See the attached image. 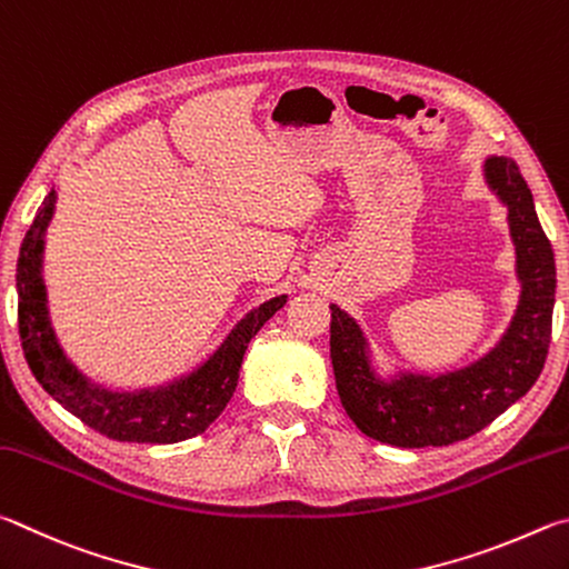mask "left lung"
<instances>
[{
	"instance_id": "8db88e82",
	"label": "left lung",
	"mask_w": 569,
	"mask_h": 569,
	"mask_svg": "<svg viewBox=\"0 0 569 569\" xmlns=\"http://www.w3.org/2000/svg\"><path fill=\"white\" fill-rule=\"evenodd\" d=\"M485 179L507 207L522 292L507 332L490 352L445 375L400 372L382 380L350 315L330 305V357L345 412L377 442L442 447L485 430L540 377L552 337L555 254L532 192L512 159L490 157Z\"/></svg>"
}]
</instances>
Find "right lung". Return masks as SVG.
Segmentation results:
<instances>
[{
	"instance_id": "1",
	"label": "right lung",
	"mask_w": 569,
	"mask_h": 569,
	"mask_svg": "<svg viewBox=\"0 0 569 569\" xmlns=\"http://www.w3.org/2000/svg\"><path fill=\"white\" fill-rule=\"evenodd\" d=\"M54 202L57 192L49 189L19 249L17 262L19 337H22L27 365L37 382L64 410L109 440L172 445L202 435L232 400L249 340L262 330L269 317L282 310L287 295L272 297L244 315L219 345V350L179 380L134 392L107 390L69 362L49 322L42 254Z\"/></svg>"
}]
</instances>
